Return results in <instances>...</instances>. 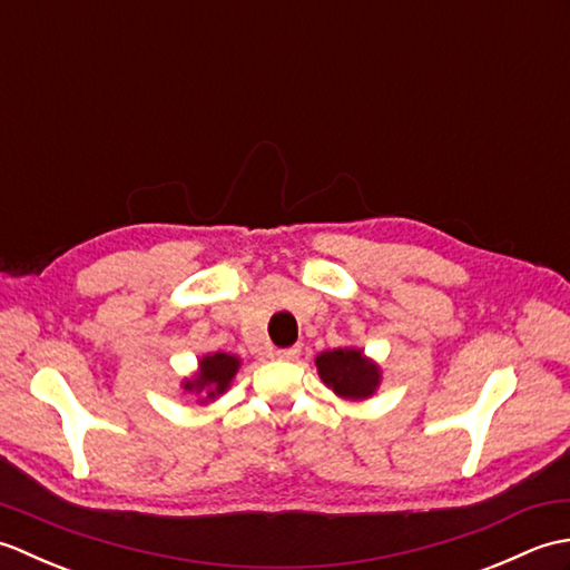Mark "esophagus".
Here are the masks:
<instances>
[{
  "mask_svg": "<svg viewBox=\"0 0 570 570\" xmlns=\"http://www.w3.org/2000/svg\"><path fill=\"white\" fill-rule=\"evenodd\" d=\"M276 360H284V362H294L298 355H301V347L294 345V347H286V350H276Z\"/></svg>",
  "mask_w": 570,
  "mask_h": 570,
  "instance_id": "34e87169",
  "label": "esophagus"
}]
</instances>
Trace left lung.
Instances as JSON below:
<instances>
[{"label": "left lung", "mask_w": 570, "mask_h": 570, "mask_svg": "<svg viewBox=\"0 0 570 570\" xmlns=\"http://www.w3.org/2000/svg\"><path fill=\"white\" fill-rule=\"evenodd\" d=\"M318 377L341 399L362 402L370 399L382 382V370L360 347L325 350L316 357Z\"/></svg>", "instance_id": "obj_1"}]
</instances>
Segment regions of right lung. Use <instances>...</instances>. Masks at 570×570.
Returning <instances> with one entry per match:
<instances>
[{
  "mask_svg": "<svg viewBox=\"0 0 570 570\" xmlns=\"http://www.w3.org/2000/svg\"><path fill=\"white\" fill-rule=\"evenodd\" d=\"M239 365L242 360L229 353L203 355L198 360V370L180 382V386H184V392L196 394L200 404L215 402L217 396H223L229 390Z\"/></svg>",
  "mask_w": 570,
  "mask_h": 570,
  "instance_id": "1",
  "label": "right lung"
}]
</instances>
